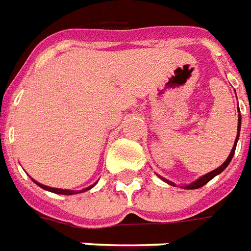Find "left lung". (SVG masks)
Returning <instances> with one entry per match:
<instances>
[{
    "label": "left lung",
    "instance_id": "1",
    "mask_svg": "<svg viewBox=\"0 0 251 251\" xmlns=\"http://www.w3.org/2000/svg\"><path fill=\"white\" fill-rule=\"evenodd\" d=\"M238 113H239V107H238ZM239 133H241V114H238L237 138H235V142H234V147H232L231 152H230V154H228V157L226 158V161H225V163L222 164V165H221V167H219V168H216V169H214V171H211V172H208V174L203 175L201 177H199V179H198V180H195V181H192L191 184L181 185V187H183V188H185V189H196V188H200V187H203V185H204V184H207V183H208V181H210L211 179H214L215 176H218V175H219V174H222V172H223V171H225V169L227 168V165L230 164V161H231V160H232V156H234V153H235V148H237L238 138H239ZM157 176H158V177H160V179H161V180H164L165 183H168L169 185H174V187H175V185H176V184H175V183H174V181H171V180L165 179V177H161L160 175H157ZM181 187H180V188H181Z\"/></svg>",
    "mask_w": 251,
    "mask_h": 251
}]
</instances>
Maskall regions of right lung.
<instances>
[{
	"label": "right lung",
	"mask_w": 251,
	"mask_h": 251,
	"mask_svg": "<svg viewBox=\"0 0 251 251\" xmlns=\"http://www.w3.org/2000/svg\"><path fill=\"white\" fill-rule=\"evenodd\" d=\"M33 180V179H32ZM36 184L39 185L40 188L46 189V191H50V192H53V194H59V195H75V194H82V192H86V191H88V189H91L94 187V185L97 184V183H94L93 185H90V187H86V188L80 189V191H74V189H62V188H52V187H48V185H44V184H40V183H37L36 180H33Z\"/></svg>",
	"instance_id": "1"
}]
</instances>
